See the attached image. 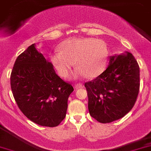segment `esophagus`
<instances>
[{"instance_id": "1", "label": "esophagus", "mask_w": 151, "mask_h": 151, "mask_svg": "<svg viewBox=\"0 0 151 151\" xmlns=\"http://www.w3.org/2000/svg\"><path fill=\"white\" fill-rule=\"evenodd\" d=\"M83 85L82 83H77V84H75V85H74V88H83Z\"/></svg>"}]
</instances>
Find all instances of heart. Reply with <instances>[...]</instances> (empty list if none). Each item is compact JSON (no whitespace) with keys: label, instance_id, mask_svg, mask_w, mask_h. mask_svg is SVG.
Returning <instances> with one entry per match:
<instances>
[{"label":"heart","instance_id":"b5f03b06","mask_svg":"<svg viewBox=\"0 0 151 151\" xmlns=\"http://www.w3.org/2000/svg\"><path fill=\"white\" fill-rule=\"evenodd\" d=\"M60 50L50 54V62L62 77H66L74 66L73 77L95 78L104 72L107 64L109 50L106 44L95 38H71L60 45Z\"/></svg>","mask_w":151,"mask_h":151}]
</instances>
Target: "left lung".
Returning <instances> with one entry per match:
<instances>
[{"label":"left lung","instance_id":"1","mask_svg":"<svg viewBox=\"0 0 151 151\" xmlns=\"http://www.w3.org/2000/svg\"><path fill=\"white\" fill-rule=\"evenodd\" d=\"M139 86V66L133 54L110 56L105 71L85 83L90 115L103 124L123 118L133 107Z\"/></svg>","mask_w":151,"mask_h":151}]
</instances>
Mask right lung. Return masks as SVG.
<instances>
[{
  "label": "right lung",
  "instance_id": "1",
  "mask_svg": "<svg viewBox=\"0 0 151 151\" xmlns=\"http://www.w3.org/2000/svg\"><path fill=\"white\" fill-rule=\"evenodd\" d=\"M10 84L18 108L28 119L53 127L65 118L74 88L56 74L52 63L36 50L35 44L16 59Z\"/></svg>",
  "mask_w": 151,
  "mask_h": 151
}]
</instances>
